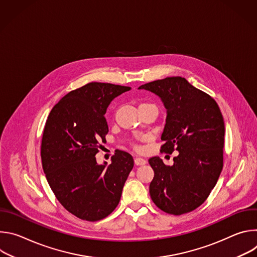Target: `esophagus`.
Instances as JSON below:
<instances>
[{"label": "esophagus", "mask_w": 257, "mask_h": 257, "mask_svg": "<svg viewBox=\"0 0 257 257\" xmlns=\"http://www.w3.org/2000/svg\"><path fill=\"white\" fill-rule=\"evenodd\" d=\"M134 164H135L136 166H143V165L146 164V161H145L144 159H142V158H135Z\"/></svg>", "instance_id": "obj_1"}]
</instances>
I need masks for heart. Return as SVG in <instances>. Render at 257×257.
Returning <instances> with one entry per match:
<instances>
[{
	"label": "heart",
	"mask_w": 257,
	"mask_h": 257,
	"mask_svg": "<svg viewBox=\"0 0 257 257\" xmlns=\"http://www.w3.org/2000/svg\"><path fill=\"white\" fill-rule=\"evenodd\" d=\"M150 106H156L155 104L153 103H149V102H144V103H141L139 105V108H144V107H150ZM157 107V106H156Z\"/></svg>",
	"instance_id": "heart-1"
}]
</instances>
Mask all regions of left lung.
<instances>
[{"label": "left lung", "instance_id": "left-lung-1", "mask_svg": "<svg viewBox=\"0 0 257 257\" xmlns=\"http://www.w3.org/2000/svg\"><path fill=\"white\" fill-rule=\"evenodd\" d=\"M157 94L167 109L162 152L179 155L173 166L149 160L155 177L150 194L165 212L194 210L208 197L223 170L225 123L215 100L185 78L167 77L138 87Z\"/></svg>", "mask_w": 257, "mask_h": 257}]
</instances>
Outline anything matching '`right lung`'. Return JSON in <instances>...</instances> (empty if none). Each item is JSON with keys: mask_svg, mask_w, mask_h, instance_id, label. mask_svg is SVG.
I'll list each match as a JSON object with an SVG mask.
<instances>
[{"mask_svg": "<svg viewBox=\"0 0 257 257\" xmlns=\"http://www.w3.org/2000/svg\"><path fill=\"white\" fill-rule=\"evenodd\" d=\"M131 87L91 82L72 90L52 108L42 140V163L49 185L72 214L99 221L119 204L134 161L116 151L112 162L95 155L108 132L104 118L111 101Z\"/></svg>", "mask_w": 257, "mask_h": 257, "instance_id": "obj_1", "label": "right lung"}]
</instances>
